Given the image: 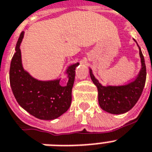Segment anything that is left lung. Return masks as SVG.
Returning <instances> with one entry per match:
<instances>
[{
	"label": "left lung",
	"mask_w": 152,
	"mask_h": 152,
	"mask_svg": "<svg viewBox=\"0 0 152 152\" xmlns=\"http://www.w3.org/2000/svg\"><path fill=\"white\" fill-rule=\"evenodd\" d=\"M139 54L141 60V71L134 81L125 86H103L94 77L92 70L90 69L91 80L97 87L99 105L104 110L113 114L126 113L133 107L139 100L145 86L147 74L145 58L140 47Z\"/></svg>",
	"instance_id": "left-lung-1"
}]
</instances>
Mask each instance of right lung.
Listing matches in <instances>:
<instances>
[{"mask_svg": "<svg viewBox=\"0 0 152 152\" xmlns=\"http://www.w3.org/2000/svg\"><path fill=\"white\" fill-rule=\"evenodd\" d=\"M23 36L24 32H21L11 59V90L19 105L30 114L41 120L56 119L67 111L71 105L75 70L79 63L70 66L67 69L69 81L66 86H61L59 80H35L24 70L21 64L20 44Z\"/></svg>", "mask_w": 152, "mask_h": 152, "instance_id": "right-lung-1", "label": "right lung"}]
</instances>
